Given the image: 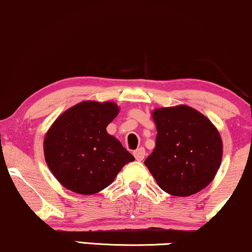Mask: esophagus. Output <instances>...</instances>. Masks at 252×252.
<instances>
[{
	"label": "esophagus",
	"mask_w": 252,
	"mask_h": 252,
	"mask_svg": "<svg viewBox=\"0 0 252 252\" xmlns=\"http://www.w3.org/2000/svg\"><path fill=\"white\" fill-rule=\"evenodd\" d=\"M133 155H134V158L138 159V161H142L146 156V150H145V148H142L141 147V148L136 149L135 152L133 153Z\"/></svg>",
	"instance_id": "esophagus-1"
}]
</instances>
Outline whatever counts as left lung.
Segmentation results:
<instances>
[{"mask_svg": "<svg viewBox=\"0 0 252 252\" xmlns=\"http://www.w3.org/2000/svg\"><path fill=\"white\" fill-rule=\"evenodd\" d=\"M158 135L145 164L166 193L188 197L205 189L222 159V140L204 114L186 105L153 111Z\"/></svg>", "mask_w": 252, "mask_h": 252, "instance_id": "1", "label": "left lung"}]
</instances>
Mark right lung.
I'll list each match as a JSON object with an SVG mask.
<instances>
[{
    "label": "right lung",
    "instance_id": "obj_1",
    "mask_svg": "<svg viewBox=\"0 0 252 252\" xmlns=\"http://www.w3.org/2000/svg\"><path fill=\"white\" fill-rule=\"evenodd\" d=\"M118 113L112 102L86 100L64 111L50 127L44 139L45 161L62 186L78 194L97 193L135 159L106 132Z\"/></svg>",
    "mask_w": 252,
    "mask_h": 252
}]
</instances>
